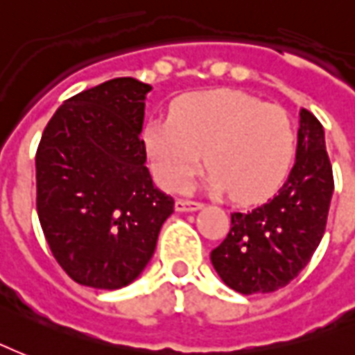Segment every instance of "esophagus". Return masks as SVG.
Instances as JSON below:
<instances>
[{"label": "esophagus", "instance_id": "obj_1", "mask_svg": "<svg viewBox=\"0 0 355 355\" xmlns=\"http://www.w3.org/2000/svg\"><path fill=\"white\" fill-rule=\"evenodd\" d=\"M203 207V203H199V201H190V199H177V203H175V211L177 212H193L199 211Z\"/></svg>", "mask_w": 355, "mask_h": 355}]
</instances>
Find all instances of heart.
<instances>
[{"label": "heart", "instance_id": "heart-1", "mask_svg": "<svg viewBox=\"0 0 355 355\" xmlns=\"http://www.w3.org/2000/svg\"><path fill=\"white\" fill-rule=\"evenodd\" d=\"M143 141L165 188H186L207 157L209 186L230 191L239 203L267 198L284 180L295 154V133L284 109L233 90L184 97L171 120L144 125Z\"/></svg>", "mask_w": 355, "mask_h": 355}]
</instances>
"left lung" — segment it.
<instances>
[{"label":"left lung","instance_id":"1","mask_svg":"<svg viewBox=\"0 0 355 355\" xmlns=\"http://www.w3.org/2000/svg\"><path fill=\"white\" fill-rule=\"evenodd\" d=\"M295 164L267 203L231 214L227 237L211 252L225 286L243 295L271 293L290 284L324 237L333 196V169L324 128L299 112Z\"/></svg>","mask_w":355,"mask_h":355}]
</instances>
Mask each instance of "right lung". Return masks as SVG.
<instances>
[{
    "instance_id": "obj_1",
    "label": "right lung",
    "mask_w": 355,
    "mask_h": 355,
    "mask_svg": "<svg viewBox=\"0 0 355 355\" xmlns=\"http://www.w3.org/2000/svg\"><path fill=\"white\" fill-rule=\"evenodd\" d=\"M150 84L120 77L69 97L35 154L37 214L75 282L118 290L143 272L175 201L152 182L141 139Z\"/></svg>"
}]
</instances>
